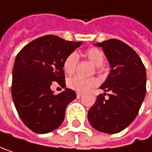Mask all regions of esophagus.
I'll return each instance as SVG.
<instances>
[{"instance_id": "obj_1", "label": "esophagus", "mask_w": 152, "mask_h": 152, "mask_svg": "<svg viewBox=\"0 0 152 152\" xmlns=\"http://www.w3.org/2000/svg\"><path fill=\"white\" fill-rule=\"evenodd\" d=\"M77 98H80L82 96V93H80V92H77Z\"/></svg>"}]
</instances>
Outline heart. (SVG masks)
Segmentation results:
<instances>
[{"instance_id": "1", "label": "heart", "mask_w": 152, "mask_h": 152, "mask_svg": "<svg viewBox=\"0 0 152 152\" xmlns=\"http://www.w3.org/2000/svg\"><path fill=\"white\" fill-rule=\"evenodd\" d=\"M84 57L96 65L97 71L102 70V64L104 61V55L102 50L96 48H90L87 49L84 53ZM79 62L78 55L74 52L69 54L63 63L64 71L67 74H72L75 72L77 64ZM99 80L96 77L83 78L80 76H73L67 80V86L77 91V92H85L96 86H97Z\"/></svg>"}]
</instances>
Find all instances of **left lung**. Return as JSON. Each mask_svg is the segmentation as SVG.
<instances>
[{"label":"left lung","mask_w":152,"mask_h":152,"mask_svg":"<svg viewBox=\"0 0 152 152\" xmlns=\"http://www.w3.org/2000/svg\"><path fill=\"white\" fill-rule=\"evenodd\" d=\"M102 47L111 65V72L100 87L99 95L89 109L91 126L104 133L117 134L137 116L146 94V70L136 52L125 42L111 39L95 44ZM105 94L109 97L105 99Z\"/></svg>","instance_id":"left-lung-1"}]
</instances>
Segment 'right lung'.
Returning a JSON list of instances; mask_svg holds the SVG:
<instances>
[{
	"label": "right lung",
	"instance_id": "obj_1",
	"mask_svg": "<svg viewBox=\"0 0 152 152\" xmlns=\"http://www.w3.org/2000/svg\"><path fill=\"white\" fill-rule=\"evenodd\" d=\"M80 44L46 35L34 39L17 55L12 98L20 118L33 132L47 134L57 128L64 121L67 105L76 98L72 89L55 95L50 86L56 81L64 87V60Z\"/></svg>",
	"mask_w": 152,
	"mask_h": 152
}]
</instances>
